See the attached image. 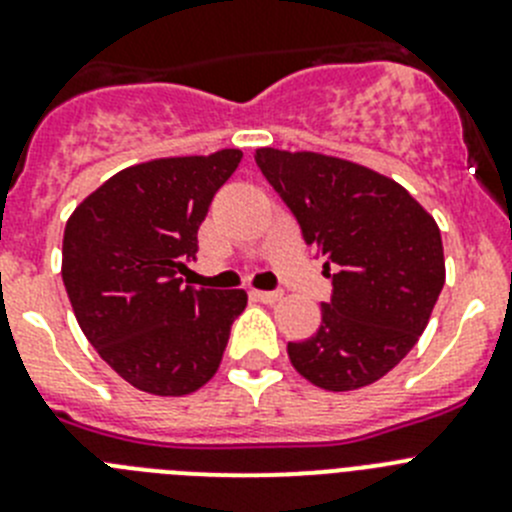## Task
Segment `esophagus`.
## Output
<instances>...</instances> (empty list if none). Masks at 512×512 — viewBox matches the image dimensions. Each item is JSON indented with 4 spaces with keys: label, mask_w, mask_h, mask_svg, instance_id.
Returning <instances> with one entry per match:
<instances>
[{
    "label": "esophagus",
    "mask_w": 512,
    "mask_h": 512,
    "mask_svg": "<svg viewBox=\"0 0 512 512\" xmlns=\"http://www.w3.org/2000/svg\"><path fill=\"white\" fill-rule=\"evenodd\" d=\"M251 295L259 302H264V305H274V302L282 300V292H266V289H253Z\"/></svg>",
    "instance_id": "34e87169"
}]
</instances>
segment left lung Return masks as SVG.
Masks as SVG:
<instances>
[{
  "instance_id": "left-lung-1",
  "label": "left lung",
  "mask_w": 512,
  "mask_h": 512,
  "mask_svg": "<svg viewBox=\"0 0 512 512\" xmlns=\"http://www.w3.org/2000/svg\"><path fill=\"white\" fill-rule=\"evenodd\" d=\"M253 158L333 279L320 328L287 343L289 361L328 392L377 382L418 343L446 282L436 220L395 179L346 158L279 148Z\"/></svg>"
}]
</instances>
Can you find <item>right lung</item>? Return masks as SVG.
I'll return each mask as SVG.
<instances>
[{"mask_svg":"<svg viewBox=\"0 0 512 512\" xmlns=\"http://www.w3.org/2000/svg\"><path fill=\"white\" fill-rule=\"evenodd\" d=\"M243 153L153 158L117 171L71 212L61 277L87 341L135 390L192 395L215 377L243 289L184 287L212 197Z\"/></svg>","mask_w":512,"mask_h":512,"instance_id":"1","label":"right lung"}]
</instances>
